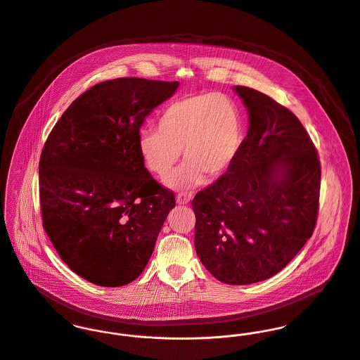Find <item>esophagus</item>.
Here are the masks:
<instances>
[{
  "instance_id": "34e87169",
  "label": "esophagus",
  "mask_w": 360,
  "mask_h": 360,
  "mask_svg": "<svg viewBox=\"0 0 360 360\" xmlns=\"http://www.w3.org/2000/svg\"><path fill=\"white\" fill-rule=\"evenodd\" d=\"M192 199H193V193L181 192V193L176 195V202H178V204H188Z\"/></svg>"
}]
</instances>
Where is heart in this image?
I'll return each instance as SVG.
<instances>
[{"label":"heart","mask_w":360,"mask_h":360,"mask_svg":"<svg viewBox=\"0 0 360 360\" xmlns=\"http://www.w3.org/2000/svg\"><path fill=\"white\" fill-rule=\"evenodd\" d=\"M244 142V119L238 103L219 92L191 95L171 102L158 120V129L142 131L138 139L146 168L165 176L186 160L165 184L174 189L201 185L205 176H222L236 160Z\"/></svg>","instance_id":"b5f03b06"}]
</instances>
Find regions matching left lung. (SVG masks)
Wrapping results in <instances>:
<instances>
[{
	"label": "left lung",
	"mask_w": 360,
	"mask_h": 360,
	"mask_svg": "<svg viewBox=\"0 0 360 360\" xmlns=\"http://www.w3.org/2000/svg\"><path fill=\"white\" fill-rule=\"evenodd\" d=\"M248 132L232 167L192 201L195 248L207 271L228 284L280 272L312 236L320 161L301 121L271 96L236 85Z\"/></svg>",
	"instance_id": "1"
}]
</instances>
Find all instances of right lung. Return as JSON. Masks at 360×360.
Masks as SVG:
<instances>
[{
  "label": "right lung",
  "instance_id": "obj_1",
  "mask_svg": "<svg viewBox=\"0 0 360 360\" xmlns=\"http://www.w3.org/2000/svg\"><path fill=\"white\" fill-rule=\"evenodd\" d=\"M178 81L124 77L80 95L40 158L42 226L62 261L96 285L120 287L148 265L174 193L141 158L139 131Z\"/></svg>",
  "mask_w": 360,
  "mask_h": 360
}]
</instances>
